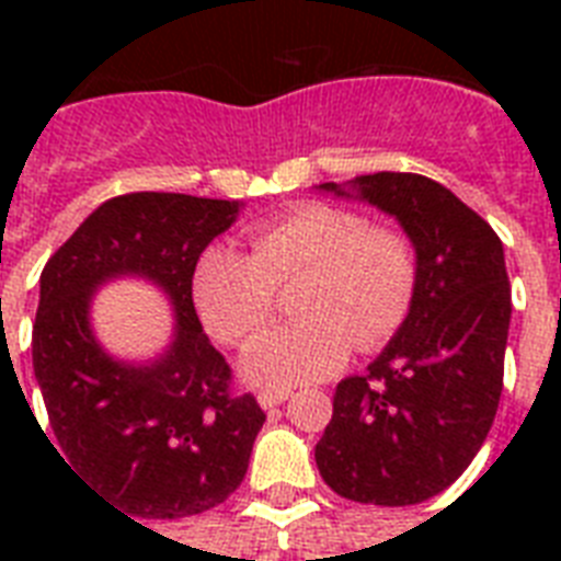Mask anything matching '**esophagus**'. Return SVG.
Instances as JSON below:
<instances>
[{
    "instance_id": "esophagus-1",
    "label": "esophagus",
    "mask_w": 561,
    "mask_h": 561,
    "mask_svg": "<svg viewBox=\"0 0 561 561\" xmlns=\"http://www.w3.org/2000/svg\"><path fill=\"white\" fill-rule=\"evenodd\" d=\"M290 390H262L259 392V404H262L264 410H273V408H279L282 401L288 399Z\"/></svg>"
}]
</instances>
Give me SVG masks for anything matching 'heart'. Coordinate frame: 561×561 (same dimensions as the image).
Returning a JSON list of instances; mask_svg holds the SVG:
<instances>
[{"label": "heart", "mask_w": 561, "mask_h": 561, "mask_svg": "<svg viewBox=\"0 0 561 561\" xmlns=\"http://www.w3.org/2000/svg\"><path fill=\"white\" fill-rule=\"evenodd\" d=\"M294 311L241 360L247 381L297 387L334 373L355 350L381 346L399 332L419 282L416 247L401 229L369 227L360 211L297 203L250 232V255L209 247L194 267V302L211 332L250 343L276 311V288L299 279Z\"/></svg>", "instance_id": "b5f03b06"}]
</instances>
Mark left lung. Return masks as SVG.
<instances>
[{"label": "left lung", "instance_id": "1", "mask_svg": "<svg viewBox=\"0 0 561 561\" xmlns=\"http://www.w3.org/2000/svg\"><path fill=\"white\" fill-rule=\"evenodd\" d=\"M317 188L392 215L419 255L399 332L367 373L334 390L317 469L358 504H422L469 469L495 422L513 314L504 244L478 211L422 174L378 171Z\"/></svg>", "mask_w": 561, "mask_h": 561}]
</instances>
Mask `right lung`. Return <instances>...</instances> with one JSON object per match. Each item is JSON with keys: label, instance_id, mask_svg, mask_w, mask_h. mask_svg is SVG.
I'll return each mask as SVG.
<instances>
[{"label": "right lung", "instance_id": "add662e5", "mask_svg": "<svg viewBox=\"0 0 561 561\" xmlns=\"http://www.w3.org/2000/svg\"><path fill=\"white\" fill-rule=\"evenodd\" d=\"M241 206L122 194L101 203L39 276L31 355L48 425L66 466L136 518H186L224 504L264 425L253 396L229 390V364L192 302L197 259ZM125 275L157 284L179 317L172 343L151 362L116 359L91 332L94 290Z\"/></svg>", "mask_w": 561, "mask_h": 561}]
</instances>
